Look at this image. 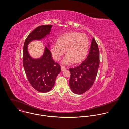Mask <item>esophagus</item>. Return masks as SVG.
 I'll return each instance as SVG.
<instances>
[{"label": "esophagus", "instance_id": "obj_1", "mask_svg": "<svg viewBox=\"0 0 129 129\" xmlns=\"http://www.w3.org/2000/svg\"><path fill=\"white\" fill-rule=\"evenodd\" d=\"M61 71H63L64 70H65L66 69V68L64 67H63V66H61Z\"/></svg>", "mask_w": 129, "mask_h": 129}]
</instances>
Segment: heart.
Segmentation results:
<instances>
[{
  "label": "heart",
  "instance_id": "obj_1",
  "mask_svg": "<svg viewBox=\"0 0 129 129\" xmlns=\"http://www.w3.org/2000/svg\"><path fill=\"white\" fill-rule=\"evenodd\" d=\"M89 42L87 36L83 33L72 32L61 35L57 39V43H53L51 52L55 60H59L64 53L67 55L62 60L64 64H69L74 60L77 63L82 60L87 55Z\"/></svg>",
  "mask_w": 129,
  "mask_h": 129
}]
</instances>
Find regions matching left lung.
Returning <instances> with one entry per match:
<instances>
[{"mask_svg": "<svg viewBox=\"0 0 129 129\" xmlns=\"http://www.w3.org/2000/svg\"><path fill=\"white\" fill-rule=\"evenodd\" d=\"M99 51L93 38L86 58L78 66L70 68V86L72 92L81 94L88 90L96 79L99 66Z\"/></svg>", "mask_w": 129, "mask_h": 129, "instance_id": "left-lung-1", "label": "left lung"}]
</instances>
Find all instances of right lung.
<instances>
[{
  "label": "right lung",
  "instance_id": "right-lung-1",
  "mask_svg": "<svg viewBox=\"0 0 129 129\" xmlns=\"http://www.w3.org/2000/svg\"><path fill=\"white\" fill-rule=\"evenodd\" d=\"M52 25H42L35 29L27 37L23 47V64L28 80L38 91L49 92L53 87L60 71L59 64L53 60L50 50L45 47L39 58H33L28 53V45L32 41L40 40L49 35ZM49 47V44L48 45Z\"/></svg>",
  "mask_w": 129,
  "mask_h": 129
}]
</instances>
